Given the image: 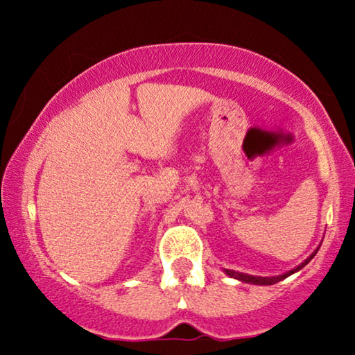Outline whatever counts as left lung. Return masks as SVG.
Here are the masks:
<instances>
[{
	"label": "left lung",
	"mask_w": 355,
	"mask_h": 355,
	"mask_svg": "<svg viewBox=\"0 0 355 355\" xmlns=\"http://www.w3.org/2000/svg\"><path fill=\"white\" fill-rule=\"evenodd\" d=\"M317 252H318V249L315 250L313 254L310 255L307 260L302 261V263H300L299 266H295V268H293V270L288 271V273H284V275H278V276H268V278H265V276H252V275H247V273H239V271H234V270H225V273H226L227 276H231V278H234V279H239V281H242V283H249V284H260V286H271V284H276V283H279V281H283L284 278H288V276H291V275H293V273H295V271H299L300 268H304V266L307 265L309 261L313 259V257H315V254H317Z\"/></svg>",
	"instance_id": "1"
}]
</instances>
